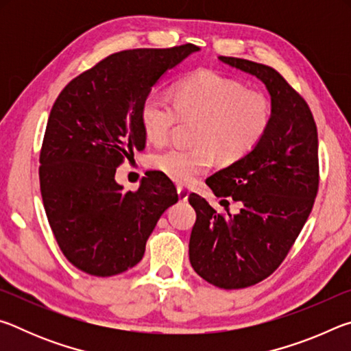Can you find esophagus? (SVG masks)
Listing matches in <instances>:
<instances>
[{"mask_svg": "<svg viewBox=\"0 0 351 351\" xmlns=\"http://www.w3.org/2000/svg\"><path fill=\"white\" fill-rule=\"evenodd\" d=\"M176 192H178V197H180V201H187L189 198V190L184 187V186H178L176 187Z\"/></svg>", "mask_w": 351, "mask_h": 351, "instance_id": "34e87169", "label": "esophagus"}]
</instances>
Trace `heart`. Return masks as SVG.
I'll use <instances>...</instances> for the list:
<instances>
[{
	"instance_id": "heart-1",
	"label": "heart",
	"mask_w": 351,
	"mask_h": 351,
	"mask_svg": "<svg viewBox=\"0 0 351 351\" xmlns=\"http://www.w3.org/2000/svg\"><path fill=\"white\" fill-rule=\"evenodd\" d=\"M197 121L195 147H169L153 154L150 164L180 184H190L209 171L213 152L234 162L254 150L271 125L272 108L261 91L215 71H198L178 82L173 99L152 91L142 100L141 123L147 138L162 142L176 122Z\"/></svg>"
}]
</instances>
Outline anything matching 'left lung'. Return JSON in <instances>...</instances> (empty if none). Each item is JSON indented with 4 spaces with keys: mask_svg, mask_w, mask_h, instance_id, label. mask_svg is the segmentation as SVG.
Masks as SVG:
<instances>
[{
    "mask_svg": "<svg viewBox=\"0 0 351 351\" xmlns=\"http://www.w3.org/2000/svg\"><path fill=\"white\" fill-rule=\"evenodd\" d=\"M265 83L271 125L260 144L206 181L217 197L243 204L218 213L197 193L189 243L190 265L213 287L240 289L265 280L287 257L310 217L319 189L317 127L305 99L274 68L245 58L219 57Z\"/></svg>",
    "mask_w": 351,
    "mask_h": 351,
    "instance_id": "1",
    "label": "left lung"
}]
</instances>
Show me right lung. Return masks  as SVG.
Masks as SVG:
<instances>
[{
  "instance_id": "add662e5",
  "label": "right lung",
  "mask_w": 351,
  "mask_h": 351,
  "mask_svg": "<svg viewBox=\"0 0 351 351\" xmlns=\"http://www.w3.org/2000/svg\"><path fill=\"white\" fill-rule=\"evenodd\" d=\"M192 43L111 54L71 80L52 105L40 150V190L57 245L77 269L110 277L133 268L158 219L178 201L161 171L123 192L116 169L145 148L142 100Z\"/></svg>"
}]
</instances>
